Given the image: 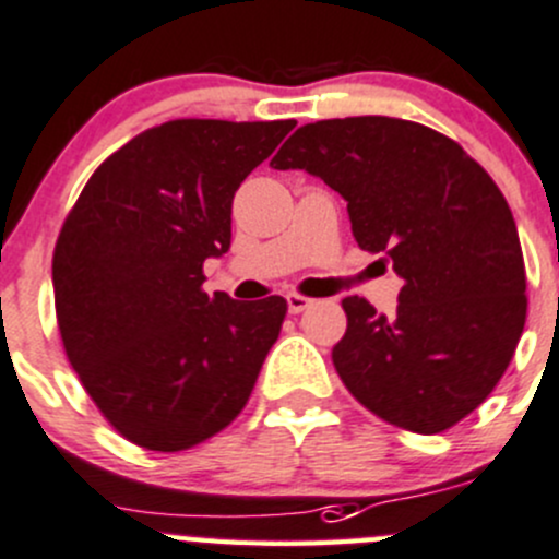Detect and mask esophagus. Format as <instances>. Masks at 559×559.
I'll list each match as a JSON object with an SVG mask.
<instances>
[{"label":"esophagus","instance_id":"34e87169","mask_svg":"<svg viewBox=\"0 0 559 559\" xmlns=\"http://www.w3.org/2000/svg\"><path fill=\"white\" fill-rule=\"evenodd\" d=\"M311 306H313L311 297L295 295V292H292V295H286V308H289V313H302V311H308Z\"/></svg>","mask_w":559,"mask_h":559}]
</instances>
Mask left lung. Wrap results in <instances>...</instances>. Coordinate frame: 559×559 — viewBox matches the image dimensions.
I'll use <instances>...</instances> for the list:
<instances>
[{
  "label": "left lung",
  "mask_w": 559,
  "mask_h": 559,
  "mask_svg": "<svg viewBox=\"0 0 559 559\" xmlns=\"http://www.w3.org/2000/svg\"><path fill=\"white\" fill-rule=\"evenodd\" d=\"M273 169H306L346 202L362 251L404 281L384 317L346 297L333 346L366 409L417 435L451 429L506 373L527 319L516 221L500 188L453 139L393 117L302 124Z\"/></svg>",
  "instance_id": "8db88e82"
}]
</instances>
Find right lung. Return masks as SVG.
Wrapping results in <instances>:
<instances>
[{
  "label": "right lung",
  "instance_id": "add662e5",
  "mask_svg": "<svg viewBox=\"0 0 559 559\" xmlns=\"http://www.w3.org/2000/svg\"><path fill=\"white\" fill-rule=\"evenodd\" d=\"M295 119H171L97 166L53 248V302L70 366L108 424L175 453L240 415L286 300L202 289L231 246V199Z\"/></svg>",
  "mask_w": 559,
  "mask_h": 559
}]
</instances>
